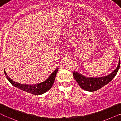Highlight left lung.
I'll list each match as a JSON object with an SVG mask.
<instances>
[{"instance_id":"left-lung-1","label":"left lung","mask_w":121,"mask_h":121,"mask_svg":"<svg viewBox=\"0 0 121 121\" xmlns=\"http://www.w3.org/2000/svg\"><path fill=\"white\" fill-rule=\"evenodd\" d=\"M120 67V59L118 66L115 70L107 76L99 78L85 77L82 74H79L75 71L73 73V75L78 84L82 89L92 92L99 90L109 83L115 78L118 72Z\"/></svg>"}]
</instances>
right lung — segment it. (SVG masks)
<instances>
[{
	"label": "right lung",
	"instance_id": "1",
	"mask_svg": "<svg viewBox=\"0 0 121 121\" xmlns=\"http://www.w3.org/2000/svg\"><path fill=\"white\" fill-rule=\"evenodd\" d=\"M58 70V68H57L49 75L48 78L46 81L41 82V83L35 84V85H26V84H22L16 82H14L13 80H11L8 77L6 73L5 69L4 73L8 81L14 86L17 87V88L27 92L34 94V95H39L45 93L46 92H47V91H48L51 88L54 82V80H55V78Z\"/></svg>",
	"mask_w": 121,
	"mask_h": 121
}]
</instances>
